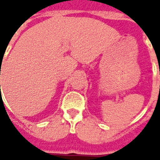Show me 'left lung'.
Returning <instances> with one entry per match:
<instances>
[{"label":"left lung","instance_id":"left-lung-1","mask_svg":"<svg viewBox=\"0 0 160 160\" xmlns=\"http://www.w3.org/2000/svg\"><path fill=\"white\" fill-rule=\"evenodd\" d=\"M159 74H160V72H159ZM159 87H160V86H159Z\"/></svg>","mask_w":160,"mask_h":160}]
</instances>
